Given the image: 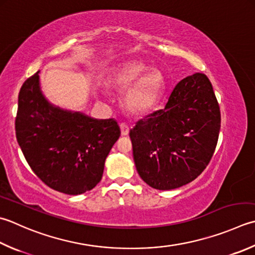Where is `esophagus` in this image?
<instances>
[{"label": "esophagus", "mask_w": 255, "mask_h": 255, "mask_svg": "<svg viewBox=\"0 0 255 255\" xmlns=\"http://www.w3.org/2000/svg\"><path fill=\"white\" fill-rule=\"evenodd\" d=\"M121 129H122V134L123 136H128L129 134V126L127 124H121Z\"/></svg>", "instance_id": "1"}]
</instances>
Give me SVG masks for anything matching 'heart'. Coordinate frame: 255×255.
<instances>
[{
	"label": "heart",
	"mask_w": 255,
	"mask_h": 255,
	"mask_svg": "<svg viewBox=\"0 0 255 255\" xmlns=\"http://www.w3.org/2000/svg\"><path fill=\"white\" fill-rule=\"evenodd\" d=\"M107 86L122 92L123 106L133 115H141L151 109L164 89V79L158 69L141 62H128L108 74Z\"/></svg>",
	"instance_id": "heart-1"
}]
</instances>
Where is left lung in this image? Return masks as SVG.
Returning <instances> with one entry per match:
<instances>
[{
  "instance_id": "8db88e82",
  "label": "left lung",
  "mask_w": 255,
  "mask_h": 255,
  "mask_svg": "<svg viewBox=\"0 0 255 255\" xmlns=\"http://www.w3.org/2000/svg\"><path fill=\"white\" fill-rule=\"evenodd\" d=\"M220 127V107L209 78L201 73L183 78L164 108L130 129L139 176L158 190L193 181L211 160Z\"/></svg>"
}]
</instances>
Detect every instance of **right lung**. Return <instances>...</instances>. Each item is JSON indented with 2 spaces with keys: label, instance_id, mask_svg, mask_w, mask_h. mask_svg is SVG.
Segmentation results:
<instances>
[{
  "label": "right lung",
  "instance_id": "right-lung-1",
  "mask_svg": "<svg viewBox=\"0 0 255 255\" xmlns=\"http://www.w3.org/2000/svg\"><path fill=\"white\" fill-rule=\"evenodd\" d=\"M39 72L24 82L15 119L17 142L34 173L54 190L77 196L102 180L105 160L121 136L115 119H94L49 103Z\"/></svg>",
  "mask_w": 255,
  "mask_h": 255
}]
</instances>
